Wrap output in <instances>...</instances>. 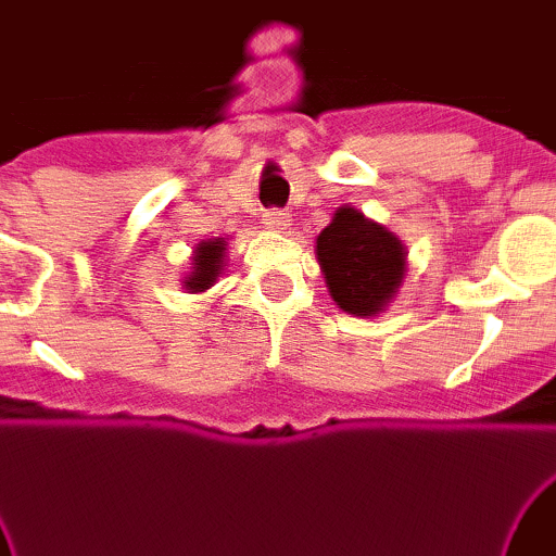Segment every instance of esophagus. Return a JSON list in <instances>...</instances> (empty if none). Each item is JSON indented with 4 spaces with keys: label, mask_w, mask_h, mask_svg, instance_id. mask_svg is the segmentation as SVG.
<instances>
[{
    "label": "esophagus",
    "mask_w": 556,
    "mask_h": 556,
    "mask_svg": "<svg viewBox=\"0 0 556 556\" xmlns=\"http://www.w3.org/2000/svg\"><path fill=\"white\" fill-rule=\"evenodd\" d=\"M264 226L269 228V231L285 233L287 228L292 226V216L287 211H269V213H264Z\"/></svg>",
    "instance_id": "esophagus-1"
}]
</instances>
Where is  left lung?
Here are the masks:
<instances>
[{"label":"left lung","instance_id":"obj_1","mask_svg":"<svg viewBox=\"0 0 556 556\" xmlns=\"http://www.w3.org/2000/svg\"><path fill=\"white\" fill-rule=\"evenodd\" d=\"M330 298L353 317H376L396 300L406 279V247L387 226L353 205H340L315 239Z\"/></svg>","mask_w":556,"mask_h":556}]
</instances>
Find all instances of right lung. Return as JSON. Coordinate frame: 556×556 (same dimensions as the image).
Instances as JSON below:
<instances>
[{"label": "right lung", "mask_w": 556, "mask_h": 556, "mask_svg": "<svg viewBox=\"0 0 556 556\" xmlns=\"http://www.w3.org/2000/svg\"><path fill=\"white\" fill-rule=\"evenodd\" d=\"M226 254H228L226 239H218L216 236V239L198 241L190 254V269L185 271V277L180 279L182 290L190 294L211 290L226 269Z\"/></svg>", "instance_id": "right-lung-1"}]
</instances>
